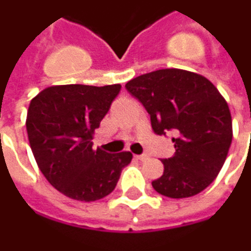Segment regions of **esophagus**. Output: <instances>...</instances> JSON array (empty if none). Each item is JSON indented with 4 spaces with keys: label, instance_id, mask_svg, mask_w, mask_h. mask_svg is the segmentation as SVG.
Wrapping results in <instances>:
<instances>
[{
    "label": "esophagus",
    "instance_id": "34e87169",
    "mask_svg": "<svg viewBox=\"0 0 251 251\" xmlns=\"http://www.w3.org/2000/svg\"><path fill=\"white\" fill-rule=\"evenodd\" d=\"M136 157H137L138 160H141V162H143V160H145V159H148V156L147 155H137Z\"/></svg>",
    "mask_w": 251,
    "mask_h": 251
}]
</instances>
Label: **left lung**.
Instances as JSON below:
<instances>
[{"instance_id": "obj_1", "label": "left lung", "mask_w": 251, "mask_h": 251, "mask_svg": "<svg viewBox=\"0 0 251 251\" xmlns=\"http://www.w3.org/2000/svg\"><path fill=\"white\" fill-rule=\"evenodd\" d=\"M143 103L156 134L173 130L174 156L163 159L164 173L152 182L170 199H186L211 185L223 167L232 141L228 104L201 75L182 69H160L126 83Z\"/></svg>"}]
</instances>
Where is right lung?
I'll use <instances>...</instances> for the list:
<instances>
[{
	"instance_id": "obj_1",
	"label": "right lung",
	"mask_w": 251,
	"mask_h": 251,
	"mask_svg": "<svg viewBox=\"0 0 251 251\" xmlns=\"http://www.w3.org/2000/svg\"><path fill=\"white\" fill-rule=\"evenodd\" d=\"M120 84L54 85L29 103L27 133L42 174L69 199L96 201L113 192L130 152L92 148L95 129L120 94Z\"/></svg>"
}]
</instances>
